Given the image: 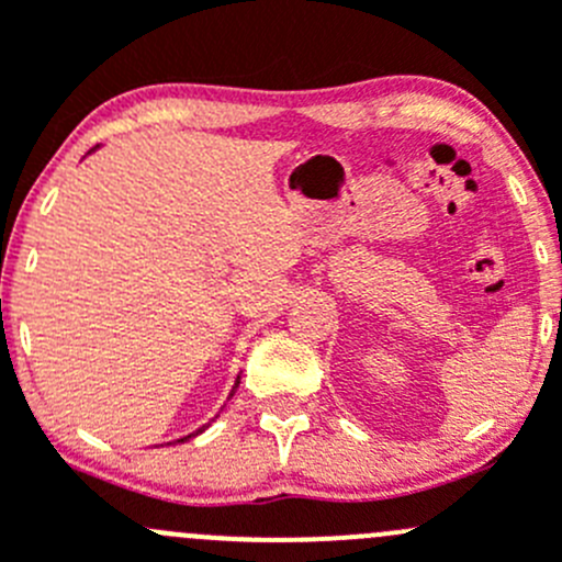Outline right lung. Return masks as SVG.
<instances>
[{"mask_svg":"<svg viewBox=\"0 0 562 562\" xmlns=\"http://www.w3.org/2000/svg\"><path fill=\"white\" fill-rule=\"evenodd\" d=\"M239 381H241V378H236V383H234V389H231V396H234V391L236 389H239ZM231 396H228V400H231ZM209 427V424H203V427L201 429H195V432H190V435H184V438H179V443H184V440H190V438H195V435H201L203 432V429H206Z\"/></svg>","mask_w":562,"mask_h":562,"instance_id":"1","label":"right lung"}]
</instances>
